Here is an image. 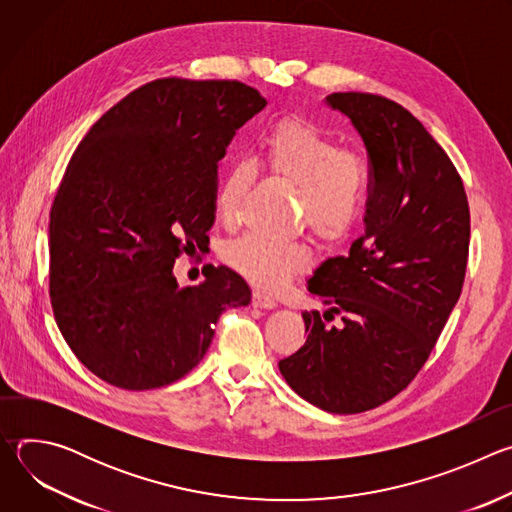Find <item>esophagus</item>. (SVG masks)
I'll return each mask as SVG.
<instances>
[{
    "mask_svg": "<svg viewBox=\"0 0 512 512\" xmlns=\"http://www.w3.org/2000/svg\"><path fill=\"white\" fill-rule=\"evenodd\" d=\"M253 306L259 310H273L277 306V302L271 296H267V294H263V291L257 289V291H253Z\"/></svg>",
    "mask_w": 512,
    "mask_h": 512,
    "instance_id": "obj_1",
    "label": "esophagus"
}]
</instances>
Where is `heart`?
<instances>
[{
    "label": "heart",
    "mask_w": 512,
    "mask_h": 512,
    "mask_svg": "<svg viewBox=\"0 0 512 512\" xmlns=\"http://www.w3.org/2000/svg\"><path fill=\"white\" fill-rule=\"evenodd\" d=\"M263 166L275 180L296 188L302 221L324 243L344 239L362 216L369 192V170L360 156L304 119L279 121L263 139ZM257 180L249 160H235L218 182L214 206L235 223ZM225 261L261 289H279L310 265L302 243H275L245 235L225 247Z\"/></svg>",
    "instance_id": "obj_1"
}]
</instances>
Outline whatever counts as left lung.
Masks as SVG:
<instances>
[{"instance_id": "8db88e82", "label": "left lung", "mask_w": 512, "mask_h": 512, "mask_svg": "<svg viewBox=\"0 0 512 512\" xmlns=\"http://www.w3.org/2000/svg\"><path fill=\"white\" fill-rule=\"evenodd\" d=\"M324 103L367 148L371 196L348 255L308 279L328 310L302 314L306 344L279 371L308 403L350 415L393 399L425 364L462 294L470 208L452 160L407 109L371 93Z\"/></svg>"}]
</instances>
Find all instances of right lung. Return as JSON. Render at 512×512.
Instances as JSON below:
<instances>
[{
  "mask_svg": "<svg viewBox=\"0 0 512 512\" xmlns=\"http://www.w3.org/2000/svg\"><path fill=\"white\" fill-rule=\"evenodd\" d=\"M265 105L237 81L160 79L113 105L72 154L50 210V298L66 344L105 383L172 385L204 358L221 314L251 304L233 269L180 287L174 261L208 239L216 164Z\"/></svg>",
  "mask_w": 512,
  "mask_h": 512,
  "instance_id": "add662e5",
  "label": "right lung"
}]
</instances>
